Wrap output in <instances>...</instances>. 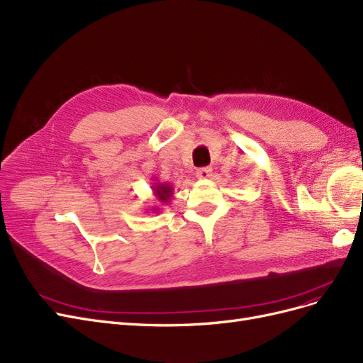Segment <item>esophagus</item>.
<instances>
[{
	"instance_id": "esophagus-1",
	"label": "esophagus",
	"mask_w": 363,
	"mask_h": 363,
	"mask_svg": "<svg viewBox=\"0 0 363 363\" xmlns=\"http://www.w3.org/2000/svg\"><path fill=\"white\" fill-rule=\"evenodd\" d=\"M196 177H197L199 179H206V178L211 177V169H209V167H201V169H197V170H196Z\"/></svg>"
}]
</instances>
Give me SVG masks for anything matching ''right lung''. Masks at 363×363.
<instances>
[{
	"label": "right lung",
	"mask_w": 363,
	"mask_h": 363,
	"mask_svg": "<svg viewBox=\"0 0 363 363\" xmlns=\"http://www.w3.org/2000/svg\"><path fill=\"white\" fill-rule=\"evenodd\" d=\"M152 179H155V182L152 184V191H154V196L157 197V201L162 205L169 203L170 199L173 197V185L169 184V182H158L157 178H152ZM160 209H161L160 206H154L150 209V211L158 213Z\"/></svg>",
	"instance_id": "1"
}]
</instances>
